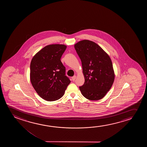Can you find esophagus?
Returning <instances> with one entry per match:
<instances>
[{"mask_svg": "<svg viewBox=\"0 0 147 147\" xmlns=\"http://www.w3.org/2000/svg\"><path fill=\"white\" fill-rule=\"evenodd\" d=\"M76 76L75 75H74V76H73L72 77V80L73 81H75V80L76 79Z\"/></svg>", "mask_w": 147, "mask_h": 147, "instance_id": "obj_1", "label": "esophagus"}]
</instances>
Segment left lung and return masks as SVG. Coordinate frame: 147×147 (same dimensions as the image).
I'll list each match as a JSON object with an SVG mask.
<instances>
[{
	"mask_svg": "<svg viewBox=\"0 0 147 147\" xmlns=\"http://www.w3.org/2000/svg\"><path fill=\"white\" fill-rule=\"evenodd\" d=\"M74 48L80 58L84 84L79 87L83 96L90 100L102 98L113 85L115 75L109 55L99 45L84 40Z\"/></svg>",
	"mask_w": 147,
	"mask_h": 147,
	"instance_id": "8db88e82",
	"label": "left lung"
}]
</instances>
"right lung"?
Listing matches in <instances>:
<instances>
[{
  "instance_id": "add662e5",
  "label": "right lung",
  "mask_w": 147,
  "mask_h": 147,
  "mask_svg": "<svg viewBox=\"0 0 147 147\" xmlns=\"http://www.w3.org/2000/svg\"><path fill=\"white\" fill-rule=\"evenodd\" d=\"M66 48L65 45H49L39 51L31 61L30 82L38 95L46 100L61 98L70 83L61 61Z\"/></svg>"
}]
</instances>
